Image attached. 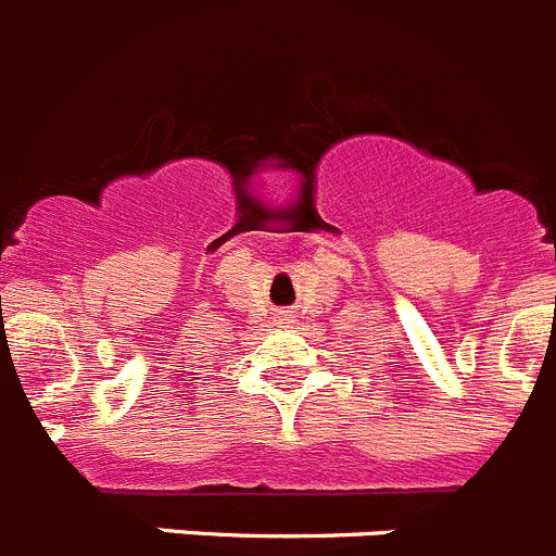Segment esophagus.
I'll use <instances>...</instances> for the list:
<instances>
[{
    "mask_svg": "<svg viewBox=\"0 0 556 556\" xmlns=\"http://www.w3.org/2000/svg\"><path fill=\"white\" fill-rule=\"evenodd\" d=\"M291 321H293L291 311H282V313H279V325H291Z\"/></svg>",
    "mask_w": 556,
    "mask_h": 556,
    "instance_id": "34e87169",
    "label": "esophagus"
}]
</instances>
